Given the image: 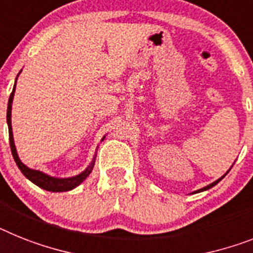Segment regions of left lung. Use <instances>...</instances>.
<instances>
[{
  "label": "left lung",
  "instance_id": "left-lung-1",
  "mask_svg": "<svg viewBox=\"0 0 253 253\" xmlns=\"http://www.w3.org/2000/svg\"><path fill=\"white\" fill-rule=\"evenodd\" d=\"M226 173H228V172H226ZM226 173H225V175H226ZM225 175H224V176H225ZM224 176H222V177H220V179H218V180H216V181H215V182H212V184H210V185L205 186V188H202V189H199V190H197V192H203V190H207V189L212 188V186H215V185H216V184H217V182H218V181H220V180H221V179H224Z\"/></svg>",
  "mask_w": 253,
  "mask_h": 253
}]
</instances>
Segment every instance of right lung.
<instances>
[{
    "mask_svg": "<svg viewBox=\"0 0 253 253\" xmlns=\"http://www.w3.org/2000/svg\"><path fill=\"white\" fill-rule=\"evenodd\" d=\"M14 91L15 86L12 88V92L10 94L8 97V104H7V125H8V140H10V148H11L12 157H14L15 162L18 165L19 169L22 171L23 175L27 177V179L31 180L33 184H36L40 188L44 189V190H48V192H67V190H71V189L76 188L86 179L87 176L90 175V172L92 171V167H94V162L91 163V166L84 171L78 176H74V177H69V179H55V177H51V176L44 175V173L40 172V171H36V169H31L28 167L23 165L20 162V159L18 157V153L15 149L14 144V137H12V131H11V104H12V97H14Z\"/></svg>",
    "mask_w": 253,
    "mask_h": 253,
    "instance_id": "obj_1",
    "label": "right lung"
}]
</instances>
